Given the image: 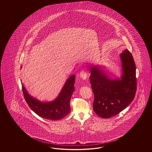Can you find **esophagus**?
I'll use <instances>...</instances> for the list:
<instances>
[{
    "instance_id": "obj_1",
    "label": "esophagus",
    "mask_w": 152,
    "mask_h": 152,
    "mask_svg": "<svg viewBox=\"0 0 152 152\" xmlns=\"http://www.w3.org/2000/svg\"><path fill=\"white\" fill-rule=\"evenodd\" d=\"M80 77L83 80H86L87 77V74L86 72L85 71H81L80 73Z\"/></svg>"
}]
</instances>
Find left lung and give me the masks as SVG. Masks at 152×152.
I'll list each match as a JSON object with an SVG mask.
<instances>
[{
	"label": "left lung",
	"instance_id": "obj_1",
	"mask_svg": "<svg viewBox=\"0 0 152 152\" xmlns=\"http://www.w3.org/2000/svg\"><path fill=\"white\" fill-rule=\"evenodd\" d=\"M120 58L122 67L120 79H111L99 66L90 67V80L94 96L93 108L102 118H108L120 113L135 96L136 66L132 54L126 49Z\"/></svg>",
	"mask_w": 152,
	"mask_h": 152
}]
</instances>
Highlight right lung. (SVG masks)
I'll return each mask as SVG.
<instances>
[{
    "label": "right lung",
    "instance_id": "obj_1",
    "mask_svg": "<svg viewBox=\"0 0 152 152\" xmlns=\"http://www.w3.org/2000/svg\"><path fill=\"white\" fill-rule=\"evenodd\" d=\"M75 76L68 77L60 93L55 100L50 102H42L31 97L22 84L24 97L30 108L39 116L50 120H58L70 113V100L75 91Z\"/></svg>",
    "mask_w": 152,
    "mask_h": 152
}]
</instances>
